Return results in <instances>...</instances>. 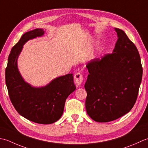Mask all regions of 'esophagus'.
<instances>
[{
    "label": "esophagus",
    "instance_id": "1",
    "mask_svg": "<svg viewBox=\"0 0 148 148\" xmlns=\"http://www.w3.org/2000/svg\"><path fill=\"white\" fill-rule=\"evenodd\" d=\"M83 75L80 73H77L74 76V81L75 84L77 86H80L83 82Z\"/></svg>",
    "mask_w": 148,
    "mask_h": 148
}]
</instances>
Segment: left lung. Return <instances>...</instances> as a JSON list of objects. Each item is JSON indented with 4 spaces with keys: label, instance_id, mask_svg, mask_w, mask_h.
<instances>
[{
    "label": "left lung",
    "instance_id": "1",
    "mask_svg": "<svg viewBox=\"0 0 148 148\" xmlns=\"http://www.w3.org/2000/svg\"><path fill=\"white\" fill-rule=\"evenodd\" d=\"M117 39L112 53L87 64V113L96 122H109L133 108L143 77L140 57L125 32L115 28Z\"/></svg>",
    "mask_w": 148,
    "mask_h": 148
}]
</instances>
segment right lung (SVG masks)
Listing matches in <instances>:
<instances>
[{
	"label": "right lung",
	"instance_id": "1",
	"mask_svg": "<svg viewBox=\"0 0 148 148\" xmlns=\"http://www.w3.org/2000/svg\"><path fill=\"white\" fill-rule=\"evenodd\" d=\"M44 33L42 29L27 32L12 48L5 69V84L11 103L21 116L39 124H52L61 118L66 98L76 89L73 74L57 77L43 87H34L24 80L17 65L24 44Z\"/></svg>",
	"mask_w": 148,
	"mask_h": 148
}]
</instances>
